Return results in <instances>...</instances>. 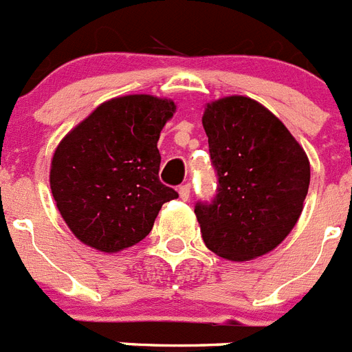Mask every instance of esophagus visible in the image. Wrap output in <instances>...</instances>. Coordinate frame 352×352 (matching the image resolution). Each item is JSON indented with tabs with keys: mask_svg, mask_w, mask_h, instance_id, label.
<instances>
[{
	"mask_svg": "<svg viewBox=\"0 0 352 352\" xmlns=\"http://www.w3.org/2000/svg\"><path fill=\"white\" fill-rule=\"evenodd\" d=\"M190 190H192L190 183H185V185H182V186H179V188H178L179 197H182L183 201H188V197H190Z\"/></svg>",
	"mask_w": 352,
	"mask_h": 352,
	"instance_id": "esophagus-1",
	"label": "esophagus"
}]
</instances>
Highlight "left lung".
<instances>
[{"label": "left lung", "mask_w": 352, "mask_h": 352, "mask_svg": "<svg viewBox=\"0 0 352 352\" xmlns=\"http://www.w3.org/2000/svg\"><path fill=\"white\" fill-rule=\"evenodd\" d=\"M219 186L195 204L206 247L229 261L268 254L292 231L310 185L303 148L268 109L248 96H226L203 116Z\"/></svg>", "instance_id": "obj_1"}]
</instances>
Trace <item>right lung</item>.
<instances>
[{"mask_svg": "<svg viewBox=\"0 0 352 352\" xmlns=\"http://www.w3.org/2000/svg\"><path fill=\"white\" fill-rule=\"evenodd\" d=\"M176 105L151 95L104 102L56 148L51 190L84 245L120 252L153 229L162 204L178 192L158 179L157 142Z\"/></svg>", "mask_w": 352, "mask_h": 352, "instance_id": "add662e5", "label": "right lung"}]
</instances>
